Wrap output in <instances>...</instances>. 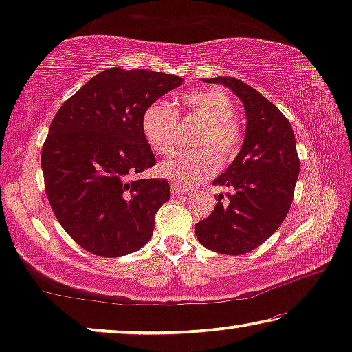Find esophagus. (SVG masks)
I'll return each mask as SVG.
<instances>
[{
  "mask_svg": "<svg viewBox=\"0 0 352 352\" xmlns=\"http://www.w3.org/2000/svg\"><path fill=\"white\" fill-rule=\"evenodd\" d=\"M186 189H182V187H179V186H173V189H171V194H173V197H181V195H186Z\"/></svg>",
  "mask_w": 352,
  "mask_h": 352,
  "instance_id": "obj_1",
  "label": "esophagus"
}]
</instances>
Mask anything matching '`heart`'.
<instances>
[{
    "label": "heart",
    "instance_id": "obj_1",
    "mask_svg": "<svg viewBox=\"0 0 352 352\" xmlns=\"http://www.w3.org/2000/svg\"><path fill=\"white\" fill-rule=\"evenodd\" d=\"M186 118L201 122L192 138V146L160 166L163 176L181 186H194L210 176L219 163H228L242 146V129L235 122V104L219 88L186 93L181 98ZM141 129L151 148L158 155H170L179 141V115L171 104L155 100L148 104L141 117Z\"/></svg>",
    "mask_w": 352,
    "mask_h": 352
}]
</instances>
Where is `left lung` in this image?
<instances>
[{
  "mask_svg": "<svg viewBox=\"0 0 352 352\" xmlns=\"http://www.w3.org/2000/svg\"><path fill=\"white\" fill-rule=\"evenodd\" d=\"M208 83L229 86L243 102L247 133L242 151L214 186L234 189L228 201L219 195L213 213L195 224L204 247L223 254H243L266 242L290 210L300 158L295 134L285 115L252 86L232 76Z\"/></svg>",
  "mask_w": 352,
  "mask_h": 352,
  "instance_id": "left-lung-1",
  "label": "left lung"
}]
</instances>
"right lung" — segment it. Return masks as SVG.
<instances>
[{
  "instance_id": "1",
  "label": "right lung",
  "mask_w": 352,
  "mask_h": 352,
  "mask_svg": "<svg viewBox=\"0 0 352 352\" xmlns=\"http://www.w3.org/2000/svg\"><path fill=\"white\" fill-rule=\"evenodd\" d=\"M182 81L162 72L109 69L57 110L41 148L45 190L57 221L86 252L117 258L152 237L171 190L166 179H134L157 163L141 117Z\"/></svg>"
}]
</instances>
